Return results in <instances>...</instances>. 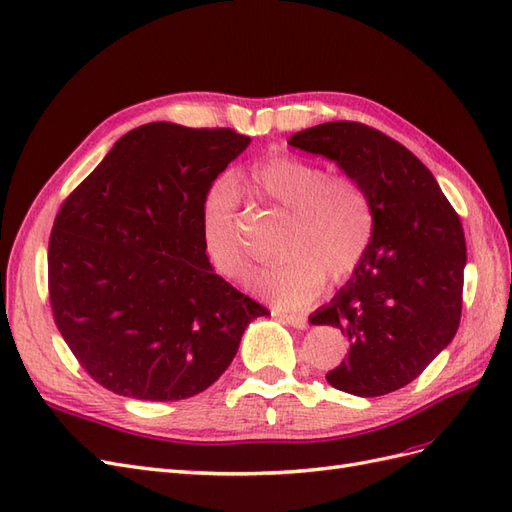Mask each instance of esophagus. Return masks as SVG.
I'll list each match as a JSON object with an SVG mask.
<instances>
[{
    "instance_id": "34e87169",
    "label": "esophagus",
    "mask_w": 512,
    "mask_h": 512,
    "mask_svg": "<svg viewBox=\"0 0 512 512\" xmlns=\"http://www.w3.org/2000/svg\"><path fill=\"white\" fill-rule=\"evenodd\" d=\"M273 314L280 320H284L286 324H290V327H294V329H307V318L305 316L288 314V312H273Z\"/></svg>"
}]
</instances>
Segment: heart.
I'll list each match as a JSON object with an SVG mask.
<instances>
[{
	"label": "heart",
	"mask_w": 512,
	"mask_h": 512,
	"mask_svg": "<svg viewBox=\"0 0 512 512\" xmlns=\"http://www.w3.org/2000/svg\"><path fill=\"white\" fill-rule=\"evenodd\" d=\"M243 183L288 215L282 258L258 269L250 280L258 297L284 309H301L318 297L324 277L344 282L361 265L374 237V207L359 179L329 175L314 160L280 153L254 164ZM237 205L232 183L218 181L200 213L205 250L215 271L228 280H241L250 269Z\"/></svg>",
	"instance_id": "heart-1"
}]
</instances>
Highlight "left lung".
I'll return each instance as SVG.
<instances>
[{
  "label": "left lung",
  "mask_w": 512,
  "mask_h": 512,
  "mask_svg": "<svg viewBox=\"0 0 512 512\" xmlns=\"http://www.w3.org/2000/svg\"><path fill=\"white\" fill-rule=\"evenodd\" d=\"M288 145L333 160L374 207L367 254L329 305L309 316L348 337L335 389L380 397L410 384L453 342L461 318L466 237L436 177L412 151L356 121L301 130Z\"/></svg>",
  "instance_id": "left-lung-1"
}]
</instances>
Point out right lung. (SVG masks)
Wrapping results in <instances>:
<instances>
[{
	"label": "right lung",
	"instance_id": "1",
	"mask_svg": "<svg viewBox=\"0 0 512 512\" xmlns=\"http://www.w3.org/2000/svg\"><path fill=\"white\" fill-rule=\"evenodd\" d=\"M252 143L228 128L145 123L66 203L49 241L55 324L104 389L147 401L203 393L269 309L213 271L205 196Z\"/></svg>",
	"mask_w": 512,
	"mask_h": 512
}]
</instances>
